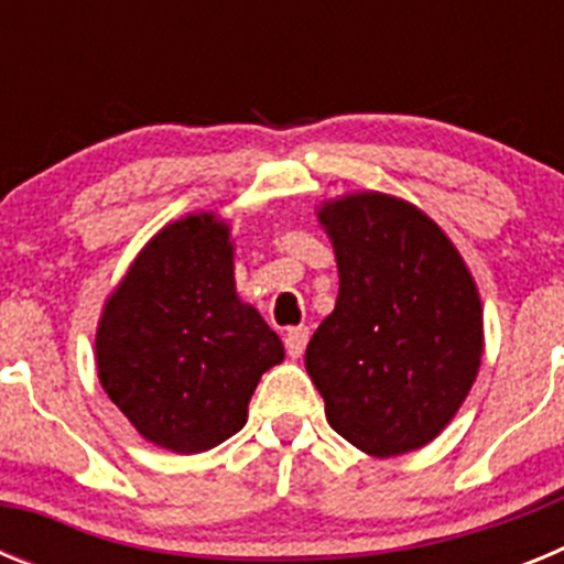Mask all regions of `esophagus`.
Listing matches in <instances>:
<instances>
[{
	"label": "esophagus",
	"mask_w": 564,
	"mask_h": 564,
	"mask_svg": "<svg viewBox=\"0 0 564 564\" xmlns=\"http://www.w3.org/2000/svg\"><path fill=\"white\" fill-rule=\"evenodd\" d=\"M307 341H311V330L307 327H291L285 336V350L291 358H299L305 352Z\"/></svg>",
	"instance_id": "34e87169"
}]
</instances>
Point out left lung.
Segmentation results:
<instances>
[{"mask_svg": "<svg viewBox=\"0 0 564 564\" xmlns=\"http://www.w3.org/2000/svg\"><path fill=\"white\" fill-rule=\"evenodd\" d=\"M336 251L338 299L305 367L333 430L372 457L435 441L482 356V307L460 251L432 217L381 192L316 208Z\"/></svg>", "mask_w": 564, "mask_h": 564, "instance_id": "obj_1", "label": "left lung"}]
</instances>
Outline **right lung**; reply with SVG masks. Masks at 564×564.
Instances as JSON below:
<instances>
[{
    "label": "right lung",
    "mask_w": 564,
    "mask_h": 564,
    "mask_svg": "<svg viewBox=\"0 0 564 564\" xmlns=\"http://www.w3.org/2000/svg\"><path fill=\"white\" fill-rule=\"evenodd\" d=\"M282 358L276 333L237 296L231 228L212 212L149 239L104 302L96 333L109 401L177 455L237 435L259 378Z\"/></svg>",
    "instance_id": "obj_1"
}]
</instances>
